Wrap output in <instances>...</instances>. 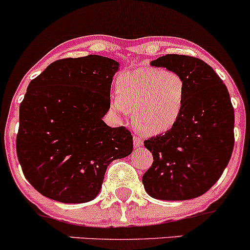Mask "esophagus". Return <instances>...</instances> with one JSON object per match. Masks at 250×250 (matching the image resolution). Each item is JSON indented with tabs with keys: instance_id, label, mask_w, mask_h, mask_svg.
<instances>
[{
	"instance_id": "obj_1",
	"label": "esophagus",
	"mask_w": 250,
	"mask_h": 250,
	"mask_svg": "<svg viewBox=\"0 0 250 250\" xmlns=\"http://www.w3.org/2000/svg\"><path fill=\"white\" fill-rule=\"evenodd\" d=\"M143 146V141L140 137L137 136H134V147L135 148H141Z\"/></svg>"
}]
</instances>
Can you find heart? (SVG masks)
<instances>
[{
    "label": "heart",
    "mask_w": 250,
    "mask_h": 250,
    "mask_svg": "<svg viewBox=\"0 0 250 250\" xmlns=\"http://www.w3.org/2000/svg\"><path fill=\"white\" fill-rule=\"evenodd\" d=\"M113 107L122 115L133 110L135 127L147 135L170 130L182 115L186 84L179 74L160 68H137L116 81Z\"/></svg>",
    "instance_id": "1"
}]
</instances>
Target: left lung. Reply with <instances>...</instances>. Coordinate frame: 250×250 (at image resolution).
<instances>
[{"instance_id": "1", "label": "left lung", "mask_w": 250, "mask_h": 250, "mask_svg": "<svg viewBox=\"0 0 250 250\" xmlns=\"http://www.w3.org/2000/svg\"><path fill=\"white\" fill-rule=\"evenodd\" d=\"M150 64L179 74L186 100L176 125L145 141L154 162L142 176L143 186L157 200L195 199L217 182L233 153L230 96L213 68L196 57L168 54Z\"/></svg>"}]
</instances>
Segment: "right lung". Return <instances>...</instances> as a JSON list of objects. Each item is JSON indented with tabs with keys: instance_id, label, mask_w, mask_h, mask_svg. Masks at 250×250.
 Returning <instances> with one entry per match:
<instances>
[{
	"instance_id": "add662e5",
	"label": "right lung",
	"mask_w": 250,
	"mask_h": 250,
	"mask_svg": "<svg viewBox=\"0 0 250 250\" xmlns=\"http://www.w3.org/2000/svg\"><path fill=\"white\" fill-rule=\"evenodd\" d=\"M120 63L100 55L57 60L29 83L20 104L16 153L25 179L48 199H95L114 160L133 151L125 127L102 117Z\"/></svg>"
}]
</instances>
